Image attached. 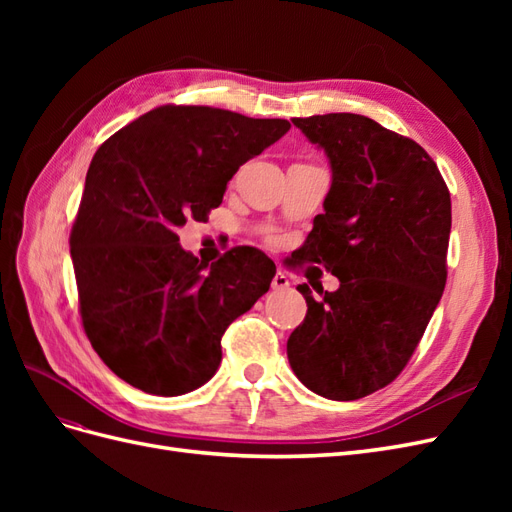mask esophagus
<instances>
[{
    "mask_svg": "<svg viewBox=\"0 0 512 512\" xmlns=\"http://www.w3.org/2000/svg\"><path fill=\"white\" fill-rule=\"evenodd\" d=\"M271 286H273V290H286V288L290 286V282H288V275H286L284 271H277V273L273 275V282H271Z\"/></svg>",
    "mask_w": 512,
    "mask_h": 512,
    "instance_id": "34e87169",
    "label": "esophagus"
}]
</instances>
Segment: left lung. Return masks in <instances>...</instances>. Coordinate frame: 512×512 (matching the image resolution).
<instances>
[{
    "instance_id": "left-lung-1",
    "label": "left lung",
    "mask_w": 512,
    "mask_h": 512,
    "mask_svg": "<svg viewBox=\"0 0 512 512\" xmlns=\"http://www.w3.org/2000/svg\"><path fill=\"white\" fill-rule=\"evenodd\" d=\"M292 123L324 149L333 173L299 265H322L339 288L312 284L316 298L297 286L307 314L288 337V361L309 391L361 399L404 371L440 303L451 194L421 145L374 119L329 113Z\"/></svg>"
}]
</instances>
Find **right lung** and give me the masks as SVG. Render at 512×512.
<instances>
[{
	"label": "right lung",
	"mask_w": 512,
	"mask_h": 512,
	"mask_svg": "<svg viewBox=\"0 0 512 512\" xmlns=\"http://www.w3.org/2000/svg\"><path fill=\"white\" fill-rule=\"evenodd\" d=\"M288 130L286 119L166 104L100 145L70 254L83 329L121 380L175 397L218 371L224 331L269 290L275 265L256 247L203 265L177 228L220 207L239 166Z\"/></svg>",
	"instance_id": "obj_1"
}]
</instances>
